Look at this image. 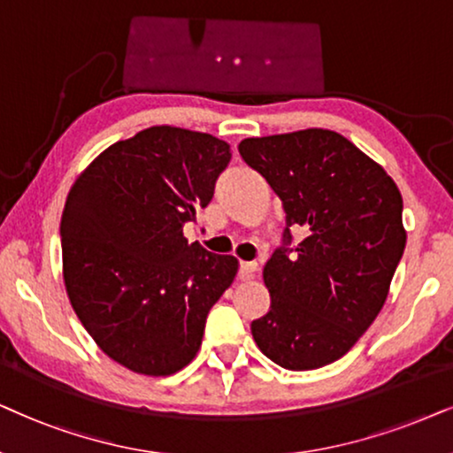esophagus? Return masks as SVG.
I'll list each match as a JSON object with an SVG mask.
<instances>
[{
	"mask_svg": "<svg viewBox=\"0 0 453 453\" xmlns=\"http://www.w3.org/2000/svg\"><path fill=\"white\" fill-rule=\"evenodd\" d=\"M258 271V263L255 261H242L240 263V275L242 277H252Z\"/></svg>",
	"mask_w": 453,
	"mask_h": 453,
	"instance_id": "obj_1",
	"label": "esophagus"
}]
</instances>
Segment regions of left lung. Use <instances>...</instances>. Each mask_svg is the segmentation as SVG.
<instances>
[{"instance_id": "obj_1", "label": "left lung", "mask_w": 453, "mask_h": 453, "mask_svg": "<svg viewBox=\"0 0 453 453\" xmlns=\"http://www.w3.org/2000/svg\"><path fill=\"white\" fill-rule=\"evenodd\" d=\"M240 155L286 211L283 244L263 269L271 309L250 331L288 371L342 358L388 298L406 246L402 195L381 165L334 130L244 138ZM307 238L291 249V227Z\"/></svg>"}]
</instances>
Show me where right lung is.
<instances>
[{
	"label": "right lung",
	"instance_id": "right-lung-1",
	"mask_svg": "<svg viewBox=\"0 0 453 453\" xmlns=\"http://www.w3.org/2000/svg\"><path fill=\"white\" fill-rule=\"evenodd\" d=\"M230 159L226 141L153 126L105 149L68 192L59 223L65 292L96 346L126 369H184L238 273L236 257L184 238Z\"/></svg>",
	"mask_w": 453,
	"mask_h": 453
}]
</instances>
